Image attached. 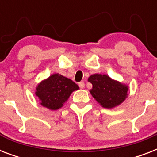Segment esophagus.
Segmentation results:
<instances>
[{
    "mask_svg": "<svg viewBox=\"0 0 157 157\" xmlns=\"http://www.w3.org/2000/svg\"><path fill=\"white\" fill-rule=\"evenodd\" d=\"M78 85H79V86H80V88H81V89H83L84 87H85V83H84V82H80Z\"/></svg>",
    "mask_w": 157,
    "mask_h": 157,
    "instance_id": "34e87169",
    "label": "esophagus"
}]
</instances>
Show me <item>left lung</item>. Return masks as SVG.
<instances>
[{
  "mask_svg": "<svg viewBox=\"0 0 157 157\" xmlns=\"http://www.w3.org/2000/svg\"><path fill=\"white\" fill-rule=\"evenodd\" d=\"M88 81L93 86L90 90L91 95L104 108L117 107L128 97V86L107 75L93 74L88 78Z\"/></svg>",
  "mask_w": 157,
  "mask_h": 157,
  "instance_id": "1",
  "label": "left lung"
}]
</instances>
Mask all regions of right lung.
<instances>
[{
	"instance_id": "right-lung-1",
	"label": "right lung",
	"mask_w": 157,
	"mask_h": 157,
	"mask_svg": "<svg viewBox=\"0 0 157 157\" xmlns=\"http://www.w3.org/2000/svg\"><path fill=\"white\" fill-rule=\"evenodd\" d=\"M77 90L79 86L71 79L55 73L40 81L36 87L35 94L42 107L54 111L61 108L71 94Z\"/></svg>"
}]
</instances>
